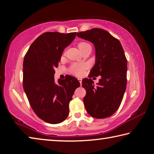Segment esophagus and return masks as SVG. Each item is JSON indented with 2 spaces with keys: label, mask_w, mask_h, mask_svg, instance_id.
Instances as JSON below:
<instances>
[{
  "label": "esophagus",
  "mask_w": 154,
  "mask_h": 154,
  "mask_svg": "<svg viewBox=\"0 0 154 154\" xmlns=\"http://www.w3.org/2000/svg\"><path fill=\"white\" fill-rule=\"evenodd\" d=\"M78 80H79V81L80 82V85H81V83H82V79H78Z\"/></svg>",
  "instance_id": "1"
}]
</instances>
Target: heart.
<instances>
[{"label":"heart","mask_w":154,"mask_h":154,"mask_svg":"<svg viewBox=\"0 0 154 154\" xmlns=\"http://www.w3.org/2000/svg\"><path fill=\"white\" fill-rule=\"evenodd\" d=\"M89 45L88 43L86 42H80L79 44V49L80 50V51L84 48L85 46H88ZM85 68V66L84 65L82 64H73L71 67H70V72H71L72 74L76 75H81L83 72H84V69Z\"/></svg>","instance_id":"b5f03b06"}]
</instances>
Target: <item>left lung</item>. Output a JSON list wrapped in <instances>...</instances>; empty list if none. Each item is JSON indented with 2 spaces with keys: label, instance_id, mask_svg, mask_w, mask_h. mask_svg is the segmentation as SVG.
<instances>
[{
  "label": "left lung",
  "instance_id": "8db88e82",
  "mask_svg": "<svg viewBox=\"0 0 154 154\" xmlns=\"http://www.w3.org/2000/svg\"><path fill=\"white\" fill-rule=\"evenodd\" d=\"M77 36L94 45L95 63L90 79L82 80L87 94L83 99L87 112L94 118L104 119L117 111L127 84V59L120 42L108 31L92 29L77 32ZM101 75L97 85L90 78Z\"/></svg>",
  "mask_w": 154,
  "mask_h": 154
}]
</instances>
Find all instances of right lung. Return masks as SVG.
<instances>
[{
    "instance_id": "right-lung-1",
    "label": "right lung",
    "mask_w": 154,
    "mask_h": 154,
    "mask_svg": "<svg viewBox=\"0 0 154 154\" xmlns=\"http://www.w3.org/2000/svg\"><path fill=\"white\" fill-rule=\"evenodd\" d=\"M76 36V32H46L31 45L23 62V88L31 106L38 117L57 124L69 115V104L80 82L75 77L54 82L57 67L65 48Z\"/></svg>"
}]
</instances>
